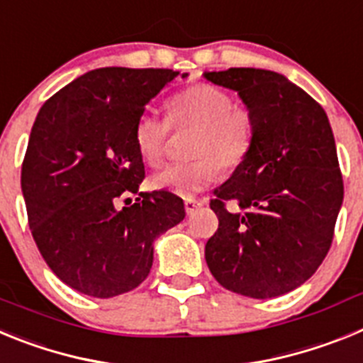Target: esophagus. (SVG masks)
<instances>
[{
	"label": "esophagus",
	"mask_w": 363,
	"mask_h": 363,
	"mask_svg": "<svg viewBox=\"0 0 363 363\" xmlns=\"http://www.w3.org/2000/svg\"><path fill=\"white\" fill-rule=\"evenodd\" d=\"M205 201H201V200H194V198H187V200H185V211H187V214H192L194 213V211H198L201 207V205H203Z\"/></svg>",
	"instance_id": "34e87169"
}]
</instances>
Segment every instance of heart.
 <instances>
[{
  "label": "heart",
  "instance_id": "1",
  "mask_svg": "<svg viewBox=\"0 0 363 363\" xmlns=\"http://www.w3.org/2000/svg\"><path fill=\"white\" fill-rule=\"evenodd\" d=\"M167 120L145 111L138 116L133 142L138 156L150 167L163 160L172 129H194L189 143L192 160L172 163L152 174L150 187L178 196H194L247 160L256 133L255 114L245 104L233 101L229 92L213 83L185 86L165 104Z\"/></svg>",
  "mask_w": 363,
  "mask_h": 363
}]
</instances>
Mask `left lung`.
<instances>
[{"mask_svg": "<svg viewBox=\"0 0 363 363\" xmlns=\"http://www.w3.org/2000/svg\"><path fill=\"white\" fill-rule=\"evenodd\" d=\"M203 76L238 92L256 121L251 152L211 200L218 230L205 259L233 293L280 296L309 280L331 249L344 201L331 125L318 101L278 72Z\"/></svg>", "mask_w": 363, "mask_h": 363, "instance_id": "1", "label": "left lung"}]
</instances>
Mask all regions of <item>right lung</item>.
<instances>
[{"instance_id":"obj_1","label":"right lung","mask_w":363,"mask_h":363,"mask_svg":"<svg viewBox=\"0 0 363 363\" xmlns=\"http://www.w3.org/2000/svg\"><path fill=\"white\" fill-rule=\"evenodd\" d=\"M178 74L96 69L38 112L21 165L28 225L47 265L79 293L112 298L136 289L152 267L154 240L185 218L172 192H138L145 167L133 142L138 116ZM130 191L138 198L127 206Z\"/></svg>"}]
</instances>
